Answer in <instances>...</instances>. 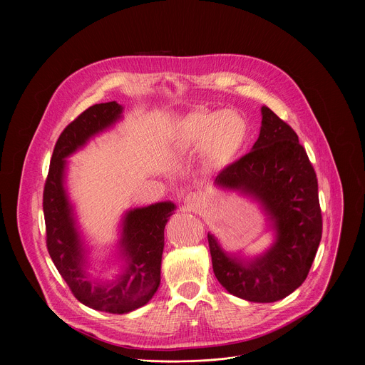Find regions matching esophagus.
Segmentation results:
<instances>
[{
  "instance_id": "obj_1",
  "label": "esophagus",
  "mask_w": 365,
  "mask_h": 365,
  "mask_svg": "<svg viewBox=\"0 0 365 365\" xmlns=\"http://www.w3.org/2000/svg\"><path fill=\"white\" fill-rule=\"evenodd\" d=\"M185 203H186L187 210L195 211V210H197V206H199V199H197L195 195H189V196L185 199Z\"/></svg>"
}]
</instances>
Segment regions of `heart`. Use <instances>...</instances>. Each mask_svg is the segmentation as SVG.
Masks as SVG:
<instances>
[{"instance_id":"heart-1","label":"heart","mask_w":365,"mask_h":365,"mask_svg":"<svg viewBox=\"0 0 365 365\" xmlns=\"http://www.w3.org/2000/svg\"><path fill=\"white\" fill-rule=\"evenodd\" d=\"M248 121L235 111L195 108L182 117L168 137L175 151L205 148L215 165L234 162L250 140Z\"/></svg>"}]
</instances>
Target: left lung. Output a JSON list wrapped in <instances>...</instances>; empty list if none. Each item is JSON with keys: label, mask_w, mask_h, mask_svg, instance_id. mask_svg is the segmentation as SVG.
<instances>
[{"label": "left lung", "mask_w": 365, "mask_h": 365, "mask_svg": "<svg viewBox=\"0 0 365 365\" xmlns=\"http://www.w3.org/2000/svg\"><path fill=\"white\" fill-rule=\"evenodd\" d=\"M262 128L251 151L227 166L215 186L241 190L264 207L276 241L263 255L241 259L207 234L218 282L234 296L258 303L280 300L307 277L321 238L318 179L294 130L270 108H262Z\"/></svg>", "instance_id": "8db88e82"}]
</instances>
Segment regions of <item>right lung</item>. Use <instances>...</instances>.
Wrapping results in <instances>:
<instances>
[{
  "instance_id": "obj_1",
  "label": "right lung",
  "mask_w": 365,
  "mask_h": 365,
  "mask_svg": "<svg viewBox=\"0 0 365 365\" xmlns=\"http://www.w3.org/2000/svg\"><path fill=\"white\" fill-rule=\"evenodd\" d=\"M121 113L123 107L115 101L96 103L62 131L51 155L43 192L46 244L58 272L81 303L120 315L144 306L160 284L165 227L175 212V203L159 202L128 211L120 241L125 267L117 282L93 283L83 269L85 250L63 182L68 155L91 137L115 124Z\"/></svg>"
}]
</instances>
